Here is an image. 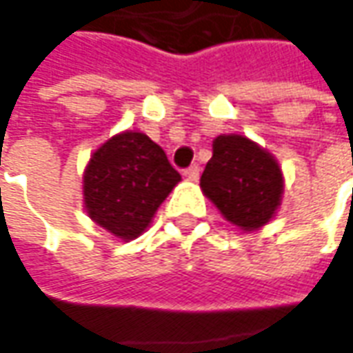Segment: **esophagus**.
<instances>
[{
    "label": "esophagus",
    "instance_id": "obj_1",
    "mask_svg": "<svg viewBox=\"0 0 353 353\" xmlns=\"http://www.w3.org/2000/svg\"><path fill=\"white\" fill-rule=\"evenodd\" d=\"M184 176H186L188 181H198V176H200V167H198V165L188 167V169L184 170Z\"/></svg>",
    "mask_w": 353,
    "mask_h": 353
}]
</instances>
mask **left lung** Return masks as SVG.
<instances>
[{"label": "left lung", "instance_id": "obj_1", "mask_svg": "<svg viewBox=\"0 0 353 353\" xmlns=\"http://www.w3.org/2000/svg\"><path fill=\"white\" fill-rule=\"evenodd\" d=\"M283 172L275 157L243 135H218L200 188L230 224L243 232L265 225L281 206Z\"/></svg>", "mask_w": 353, "mask_h": 353}]
</instances>
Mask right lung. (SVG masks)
<instances>
[{"label": "right lung", "mask_w": 353, "mask_h": 353, "mask_svg": "<svg viewBox=\"0 0 353 353\" xmlns=\"http://www.w3.org/2000/svg\"><path fill=\"white\" fill-rule=\"evenodd\" d=\"M181 181L165 151L139 131H123L90 157L84 170L88 216L119 239H135Z\"/></svg>", "instance_id": "obj_1"}]
</instances>
